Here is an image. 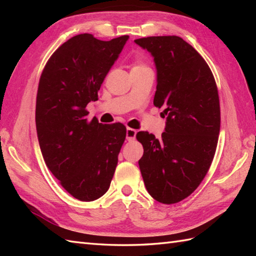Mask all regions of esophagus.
<instances>
[{
	"label": "esophagus",
	"mask_w": 256,
	"mask_h": 256,
	"mask_svg": "<svg viewBox=\"0 0 256 256\" xmlns=\"http://www.w3.org/2000/svg\"><path fill=\"white\" fill-rule=\"evenodd\" d=\"M136 133H138L136 130L130 128H126V140L128 142H132V140H135V138H136Z\"/></svg>",
	"instance_id": "1"
}]
</instances>
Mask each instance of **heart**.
<instances>
[{"mask_svg": "<svg viewBox=\"0 0 256 256\" xmlns=\"http://www.w3.org/2000/svg\"><path fill=\"white\" fill-rule=\"evenodd\" d=\"M136 67H144V66H136Z\"/></svg>", "mask_w": 256, "mask_h": 256, "instance_id": "1", "label": "heart"}]
</instances>
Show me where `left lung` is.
<instances>
[{"label": "left lung", "instance_id": "1", "mask_svg": "<svg viewBox=\"0 0 256 256\" xmlns=\"http://www.w3.org/2000/svg\"><path fill=\"white\" fill-rule=\"evenodd\" d=\"M134 42L154 59V106L164 108L166 116L160 138L136 134L144 148L140 170L152 197L176 204L197 189L214 160L220 133L218 89L204 59L182 38L152 36Z\"/></svg>", "mask_w": 256, "mask_h": 256}]
</instances>
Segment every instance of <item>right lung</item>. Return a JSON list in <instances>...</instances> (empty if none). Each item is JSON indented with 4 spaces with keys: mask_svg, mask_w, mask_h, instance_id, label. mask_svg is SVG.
Wrapping results in <instances>:
<instances>
[{
    "mask_svg": "<svg viewBox=\"0 0 256 256\" xmlns=\"http://www.w3.org/2000/svg\"><path fill=\"white\" fill-rule=\"evenodd\" d=\"M128 40V35L108 42L91 34L72 37L52 54L38 84L35 118L42 157L62 186L81 201L108 192L126 136L121 123L86 121V106L98 100Z\"/></svg>",
    "mask_w": 256,
    "mask_h": 256,
    "instance_id": "obj_1",
    "label": "right lung"
}]
</instances>
